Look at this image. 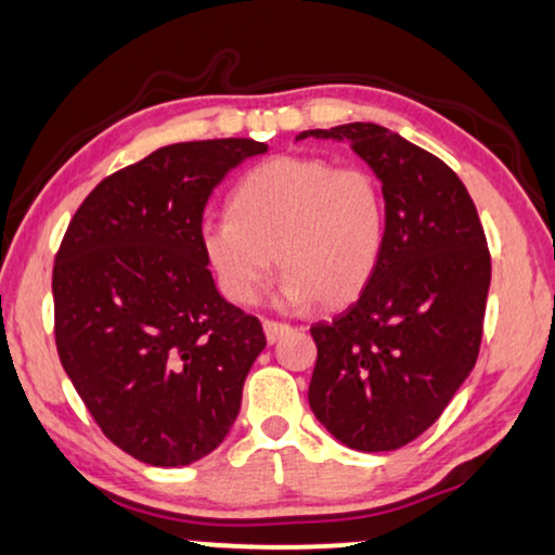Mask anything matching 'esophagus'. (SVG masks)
<instances>
[{"instance_id":"34e87169","label":"esophagus","mask_w":555,"mask_h":555,"mask_svg":"<svg viewBox=\"0 0 555 555\" xmlns=\"http://www.w3.org/2000/svg\"><path fill=\"white\" fill-rule=\"evenodd\" d=\"M262 328H264V339H268V344L280 341L287 334V331H291L287 323H278V321H264Z\"/></svg>"}]
</instances>
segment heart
Segmentation results:
<instances>
[{
    "instance_id": "1",
    "label": "heart",
    "mask_w": 555,
    "mask_h": 555,
    "mask_svg": "<svg viewBox=\"0 0 555 555\" xmlns=\"http://www.w3.org/2000/svg\"><path fill=\"white\" fill-rule=\"evenodd\" d=\"M387 236L383 185L370 170L280 155L242 178L227 219L206 221L201 244L229 300L249 306L283 272L287 311L354 300L377 270Z\"/></svg>"
}]
</instances>
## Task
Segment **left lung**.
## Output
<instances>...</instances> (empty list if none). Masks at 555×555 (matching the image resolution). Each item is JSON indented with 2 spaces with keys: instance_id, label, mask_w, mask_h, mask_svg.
Listing matches in <instances>:
<instances>
[{
  "instance_id": "8db88e82",
  "label": "left lung",
  "mask_w": 555,
  "mask_h": 555,
  "mask_svg": "<svg viewBox=\"0 0 555 555\" xmlns=\"http://www.w3.org/2000/svg\"><path fill=\"white\" fill-rule=\"evenodd\" d=\"M349 142L383 183L377 270L334 321L311 326L319 359L308 402L336 441L395 451L434 426L479 354L489 249L477 206L443 160L372 121L306 129Z\"/></svg>"
}]
</instances>
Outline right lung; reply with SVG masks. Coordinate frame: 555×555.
Masks as SVG:
<instances>
[{
  "label": "right lung",
  "mask_w": 555,
  "mask_h": 555,
  "mask_svg": "<svg viewBox=\"0 0 555 555\" xmlns=\"http://www.w3.org/2000/svg\"><path fill=\"white\" fill-rule=\"evenodd\" d=\"M264 150L249 137L155 150L86 196L57 249V357L104 436L145 464L189 466L224 441L268 344L216 291L201 244L211 191Z\"/></svg>",
  "instance_id": "obj_1"
}]
</instances>
